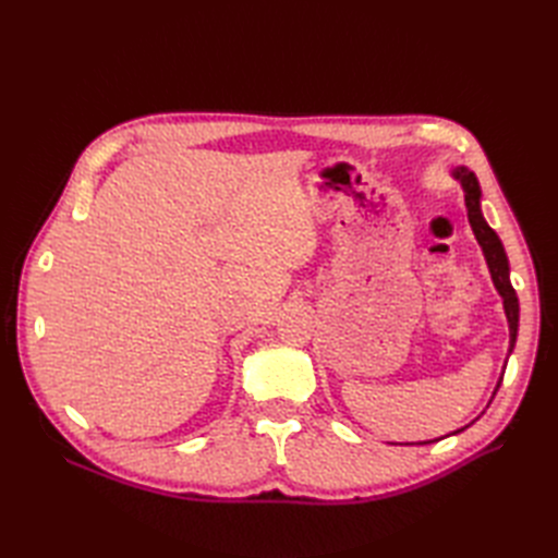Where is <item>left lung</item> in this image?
<instances>
[{
	"label": "left lung",
	"instance_id": "left-lung-1",
	"mask_svg": "<svg viewBox=\"0 0 558 558\" xmlns=\"http://www.w3.org/2000/svg\"><path fill=\"white\" fill-rule=\"evenodd\" d=\"M456 179H461L463 191H465V209H468V221L472 226V232H475L477 242L482 244V251L486 256L488 269H492V277L496 289L502 298L505 305V314H508V324H510V342L514 347L517 342V330H519V300L517 293L510 283V265H508V256H505V248L498 240V234L488 228V223L484 221L482 209H480V183L477 177L468 172V170H456L453 172ZM510 347V351H512ZM500 386V384H498Z\"/></svg>",
	"mask_w": 558,
	"mask_h": 558
}]
</instances>
